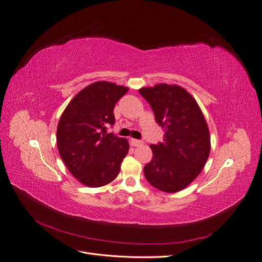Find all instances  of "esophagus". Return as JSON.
Segmentation results:
<instances>
[{
    "mask_svg": "<svg viewBox=\"0 0 262 262\" xmlns=\"http://www.w3.org/2000/svg\"><path fill=\"white\" fill-rule=\"evenodd\" d=\"M129 142H130V144H132L133 146H139V145L143 144V141H142V140H138V139H133V138L129 140Z\"/></svg>",
    "mask_w": 262,
    "mask_h": 262,
    "instance_id": "1",
    "label": "esophagus"
}]
</instances>
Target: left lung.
Masks as SVG:
<instances>
[{"label":"left lung","mask_w":262,"mask_h":262,"mask_svg":"<svg viewBox=\"0 0 262 262\" xmlns=\"http://www.w3.org/2000/svg\"><path fill=\"white\" fill-rule=\"evenodd\" d=\"M155 121L164 128L163 142L151 144L153 158L144 177L165 192L184 189L201 172L210 154V132L197 101L179 85L166 83L141 88Z\"/></svg>","instance_id":"left-lung-1"}]
</instances>
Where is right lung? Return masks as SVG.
<instances>
[{
  "instance_id": "obj_1",
  "label": "right lung",
  "mask_w": 262,
  "mask_h": 262,
  "mask_svg": "<svg viewBox=\"0 0 262 262\" xmlns=\"http://www.w3.org/2000/svg\"><path fill=\"white\" fill-rule=\"evenodd\" d=\"M128 89L97 81L81 90L67 105L58 124L56 143L71 173L83 185L100 187L117 178L129 144L107 133L115 124L113 109Z\"/></svg>"
}]
</instances>
